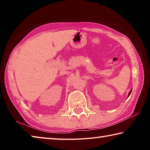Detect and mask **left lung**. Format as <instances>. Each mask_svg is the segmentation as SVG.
Wrapping results in <instances>:
<instances>
[{
	"mask_svg": "<svg viewBox=\"0 0 150 150\" xmlns=\"http://www.w3.org/2000/svg\"><path fill=\"white\" fill-rule=\"evenodd\" d=\"M132 89L130 91V92H129V93H128V96H130V94H131V92H132Z\"/></svg>",
	"mask_w": 150,
	"mask_h": 150,
	"instance_id": "obj_1",
	"label": "left lung"
}]
</instances>
